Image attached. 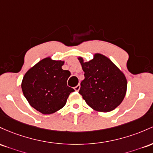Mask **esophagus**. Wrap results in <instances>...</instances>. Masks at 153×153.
<instances>
[{"label": "esophagus", "mask_w": 153, "mask_h": 153, "mask_svg": "<svg viewBox=\"0 0 153 153\" xmlns=\"http://www.w3.org/2000/svg\"><path fill=\"white\" fill-rule=\"evenodd\" d=\"M74 90L75 91H79L80 90V85H78L77 86H76V87H74Z\"/></svg>", "instance_id": "esophagus-1"}]
</instances>
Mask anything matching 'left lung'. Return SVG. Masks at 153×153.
I'll use <instances>...</instances> for the list:
<instances>
[{
    "label": "left lung",
    "mask_w": 153,
    "mask_h": 153,
    "mask_svg": "<svg viewBox=\"0 0 153 153\" xmlns=\"http://www.w3.org/2000/svg\"><path fill=\"white\" fill-rule=\"evenodd\" d=\"M78 60L85 72L79 93L87 104L99 112H109L117 108L126 93L124 74L102 54L95 53L87 62L82 57Z\"/></svg>",
    "instance_id": "1"
}]
</instances>
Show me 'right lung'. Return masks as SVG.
<instances>
[{
    "instance_id": "add662e5",
    "label": "right lung",
    "mask_w": 153,
    "mask_h": 153,
    "mask_svg": "<svg viewBox=\"0 0 153 153\" xmlns=\"http://www.w3.org/2000/svg\"><path fill=\"white\" fill-rule=\"evenodd\" d=\"M64 61L43 58L30 68L23 77L22 90L32 108L42 114L59 111L74 90L67 86L69 71L62 69Z\"/></svg>"
}]
</instances>
